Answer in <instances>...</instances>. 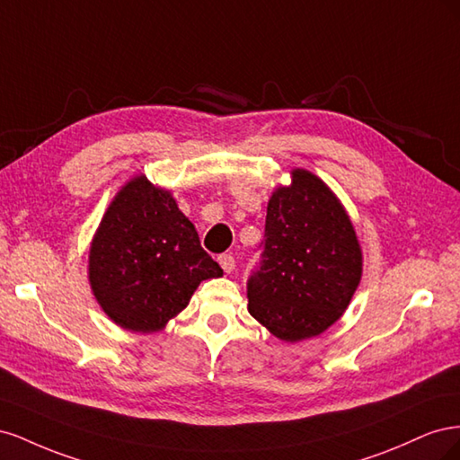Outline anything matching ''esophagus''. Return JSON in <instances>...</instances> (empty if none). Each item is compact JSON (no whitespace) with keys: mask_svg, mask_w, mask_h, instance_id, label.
<instances>
[{"mask_svg":"<svg viewBox=\"0 0 460 460\" xmlns=\"http://www.w3.org/2000/svg\"><path fill=\"white\" fill-rule=\"evenodd\" d=\"M218 264L226 274H230L235 269V259L232 255H218Z\"/></svg>","mask_w":460,"mask_h":460,"instance_id":"1","label":"esophagus"}]
</instances>
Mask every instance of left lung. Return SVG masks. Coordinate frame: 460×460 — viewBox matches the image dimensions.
Returning <instances> with one entry per match:
<instances>
[{
	"mask_svg": "<svg viewBox=\"0 0 460 460\" xmlns=\"http://www.w3.org/2000/svg\"><path fill=\"white\" fill-rule=\"evenodd\" d=\"M291 178L269 201L247 307L276 338L301 341L343 314L360 282L363 255L349 217L323 180L301 169Z\"/></svg>",
	"mask_w": 460,
	"mask_h": 460,
	"instance_id": "left-lung-1",
	"label": "left lung"
}]
</instances>
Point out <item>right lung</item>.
I'll use <instances>...</instances> for the list:
<instances>
[{
	"instance_id": "right-lung-1",
	"label": "right lung",
	"mask_w": 460,
	"mask_h": 460,
	"mask_svg": "<svg viewBox=\"0 0 460 460\" xmlns=\"http://www.w3.org/2000/svg\"><path fill=\"white\" fill-rule=\"evenodd\" d=\"M222 276L169 191L134 178L111 203L90 252V282L122 328L157 332L201 280Z\"/></svg>"
}]
</instances>
